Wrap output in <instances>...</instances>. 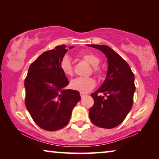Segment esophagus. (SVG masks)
<instances>
[{
    "instance_id": "esophagus-1",
    "label": "esophagus",
    "mask_w": 159,
    "mask_h": 159,
    "mask_svg": "<svg viewBox=\"0 0 159 159\" xmlns=\"http://www.w3.org/2000/svg\"><path fill=\"white\" fill-rule=\"evenodd\" d=\"M80 97H84V96H86V93L80 92Z\"/></svg>"
}]
</instances>
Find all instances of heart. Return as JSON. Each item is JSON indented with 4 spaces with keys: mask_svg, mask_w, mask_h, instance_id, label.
<instances>
[{
    "mask_svg": "<svg viewBox=\"0 0 159 159\" xmlns=\"http://www.w3.org/2000/svg\"><path fill=\"white\" fill-rule=\"evenodd\" d=\"M80 57L84 60L93 66V70L94 73L99 75L101 70L98 68L100 60L97 55L93 53H84L80 55ZM60 69L62 73L66 75H72L73 73V68L70 60L68 57H64L60 62ZM96 81L92 78L79 77L73 79L70 83V86L74 90L79 91L82 93H89L96 86Z\"/></svg>",
    "mask_w": 159,
    "mask_h": 159,
    "instance_id": "heart-1",
    "label": "heart"
}]
</instances>
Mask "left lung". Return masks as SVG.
Masks as SVG:
<instances>
[{
	"instance_id": "obj_1",
	"label": "left lung",
	"mask_w": 159,
	"mask_h": 159,
	"mask_svg": "<svg viewBox=\"0 0 159 159\" xmlns=\"http://www.w3.org/2000/svg\"><path fill=\"white\" fill-rule=\"evenodd\" d=\"M87 45L102 51L108 62L106 79L101 87L91 95L94 104L89 109V117L98 127L114 128L123 122L133 107L135 76L127 62L109 47ZM99 93H103L106 97L99 95Z\"/></svg>"
}]
</instances>
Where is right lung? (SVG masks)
<instances>
[{
  "instance_id": "obj_1",
  "label": "right lung",
  "mask_w": 159,
  "mask_h": 159,
  "mask_svg": "<svg viewBox=\"0 0 159 159\" xmlns=\"http://www.w3.org/2000/svg\"><path fill=\"white\" fill-rule=\"evenodd\" d=\"M66 47L59 45L42 53L31 64L24 80L26 109L35 123L48 131L66 126L80 100L79 91L66 89L69 81L60 69L68 51Z\"/></svg>"
}]
</instances>
